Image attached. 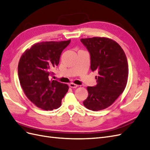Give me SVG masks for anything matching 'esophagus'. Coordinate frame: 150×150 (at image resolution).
I'll list each match as a JSON object with an SVG mask.
<instances>
[{
  "label": "esophagus",
  "mask_w": 150,
  "mask_h": 150,
  "mask_svg": "<svg viewBox=\"0 0 150 150\" xmlns=\"http://www.w3.org/2000/svg\"><path fill=\"white\" fill-rule=\"evenodd\" d=\"M69 86H70L71 88H76L78 87V85L74 84V83H70L69 84Z\"/></svg>",
  "instance_id": "obj_1"
}]
</instances>
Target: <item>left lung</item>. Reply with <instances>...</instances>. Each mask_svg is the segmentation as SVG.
<instances>
[{
	"label": "left lung",
	"instance_id": "obj_1",
	"mask_svg": "<svg viewBox=\"0 0 150 150\" xmlns=\"http://www.w3.org/2000/svg\"><path fill=\"white\" fill-rule=\"evenodd\" d=\"M91 56V69L96 71L97 84L88 86L84 106L94 111L104 110L124 91L128 78L126 54L118 43L108 38L81 39Z\"/></svg>",
	"mask_w": 150,
	"mask_h": 150
}]
</instances>
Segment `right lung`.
<instances>
[{
    "mask_svg": "<svg viewBox=\"0 0 150 150\" xmlns=\"http://www.w3.org/2000/svg\"><path fill=\"white\" fill-rule=\"evenodd\" d=\"M70 42L69 39L35 43L20 58L18 76L22 90L29 100L42 110L51 111L59 108L69 89L67 84L50 80L49 76Z\"/></svg>",
    "mask_w": 150,
    "mask_h": 150,
    "instance_id": "right-lung-1",
    "label": "right lung"
}]
</instances>
